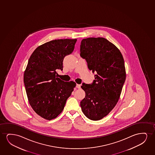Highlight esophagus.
I'll list each match as a JSON object with an SVG mask.
<instances>
[{
	"label": "esophagus",
	"instance_id": "esophagus-1",
	"mask_svg": "<svg viewBox=\"0 0 155 155\" xmlns=\"http://www.w3.org/2000/svg\"><path fill=\"white\" fill-rule=\"evenodd\" d=\"M76 87L77 88H79H79H81V85H80V84H77Z\"/></svg>",
	"mask_w": 155,
	"mask_h": 155
}]
</instances>
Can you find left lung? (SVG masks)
<instances>
[{
	"label": "left lung",
	"mask_w": 155,
	"mask_h": 155,
	"mask_svg": "<svg viewBox=\"0 0 155 155\" xmlns=\"http://www.w3.org/2000/svg\"><path fill=\"white\" fill-rule=\"evenodd\" d=\"M80 51L88 69L96 73L93 83L81 86L86 93L81 108L87 118L97 121L108 115L119 101L126 78L124 61L118 48L103 38L83 39Z\"/></svg>",
	"instance_id": "8db88e82"
}]
</instances>
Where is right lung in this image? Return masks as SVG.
I'll return each instance as SVG.
<instances>
[{
    "label": "right lung",
    "mask_w": 155,
    "mask_h": 155,
    "mask_svg": "<svg viewBox=\"0 0 155 155\" xmlns=\"http://www.w3.org/2000/svg\"><path fill=\"white\" fill-rule=\"evenodd\" d=\"M77 39H59L38 47L28 61L24 83L30 105L45 119H55L62 112L76 84L58 78L63 60L72 53Z\"/></svg>",
    "instance_id": "1"
}]
</instances>
